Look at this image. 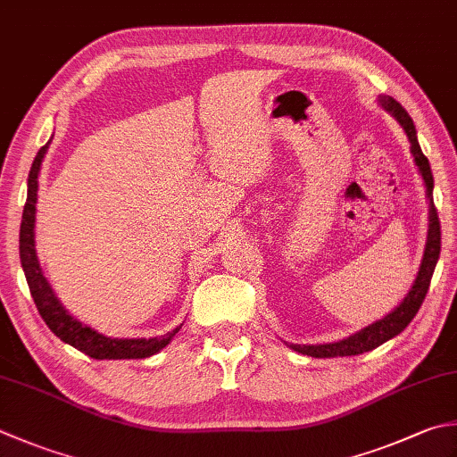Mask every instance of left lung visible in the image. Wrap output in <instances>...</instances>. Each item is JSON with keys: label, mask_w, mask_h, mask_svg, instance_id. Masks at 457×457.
<instances>
[{"label": "left lung", "mask_w": 457, "mask_h": 457, "mask_svg": "<svg viewBox=\"0 0 457 457\" xmlns=\"http://www.w3.org/2000/svg\"><path fill=\"white\" fill-rule=\"evenodd\" d=\"M378 104L388 114L395 116L396 122L402 127V130L406 132L408 142H410V152H412L414 162L418 166V172H420V176H422L424 186H426L428 208H430V223H428V239H426V247H424V257H422V263H420L416 279L412 283V289L406 293V297L402 299L400 305L396 309H392L386 317L374 320L372 325L356 330L354 335H348L346 338H341V341H335V343H325V345L285 343L289 348H293L295 353L312 356V359H335V356L362 354V353L372 351V348L380 346L382 343L390 341V338H395L396 335H400L402 330L410 325V320L416 317L418 309L422 307L426 293H428V289H430V281H432V275L436 270V263H437V259H440L442 231H440V220H437V212L434 208V176L430 170V162H428V158L424 156L422 148H420L414 120L410 119V114L404 111V106H402L398 101H395V98L388 95H378Z\"/></svg>", "instance_id": "8db88e82"}]
</instances>
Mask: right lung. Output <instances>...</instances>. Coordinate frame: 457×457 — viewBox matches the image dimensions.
Masks as SVG:
<instances>
[{
  "label": "right lung",
  "mask_w": 457,
  "mask_h": 457,
  "mask_svg": "<svg viewBox=\"0 0 457 457\" xmlns=\"http://www.w3.org/2000/svg\"><path fill=\"white\" fill-rule=\"evenodd\" d=\"M53 138V137H51ZM51 140L45 145L37 156H35L29 178H27V202L23 208L21 229H20V259L25 273L27 285H29L31 297L37 305L41 319L47 327L55 333L62 343L75 346L77 351L85 353L87 356L96 361H120V359H148L156 354L172 341L174 335L182 328L176 327L162 337L152 338H112L104 337L98 330L80 323L79 319L69 315V311L62 307V303L55 297V291L51 289L49 281L45 279L41 271L37 252H35V204H37V190H39V172L41 162Z\"/></svg>",
  "instance_id": "obj_1"
}]
</instances>
